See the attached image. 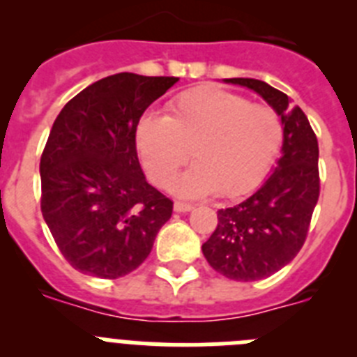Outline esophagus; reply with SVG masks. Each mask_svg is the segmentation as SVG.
Returning a JSON list of instances; mask_svg holds the SVG:
<instances>
[{"label":"esophagus","mask_w":357,"mask_h":357,"mask_svg":"<svg viewBox=\"0 0 357 357\" xmlns=\"http://www.w3.org/2000/svg\"><path fill=\"white\" fill-rule=\"evenodd\" d=\"M173 209H175L176 213H189V211L193 209V206H191V204H185V202H175Z\"/></svg>","instance_id":"34e87169"}]
</instances>
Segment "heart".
I'll use <instances>...</instances> for the list:
<instances>
[{
  "mask_svg": "<svg viewBox=\"0 0 357 357\" xmlns=\"http://www.w3.org/2000/svg\"><path fill=\"white\" fill-rule=\"evenodd\" d=\"M284 143V127L272 107L216 87L182 93L168 116L148 112L135 132L144 172L160 188L193 157L195 166L173 182L182 197L214 193L238 198L263 182Z\"/></svg>",
  "mask_w": 357,
  "mask_h": 357,
  "instance_id": "b5f03b06",
  "label": "heart"
}]
</instances>
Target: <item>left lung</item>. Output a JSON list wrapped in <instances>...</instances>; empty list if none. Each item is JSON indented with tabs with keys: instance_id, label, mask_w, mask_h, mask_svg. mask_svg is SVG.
Instances as JSON below:
<instances>
[{
	"instance_id": "obj_1",
	"label": "left lung",
	"mask_w": 357,
	"mask_h": 357,
	"mask_svg": "<svg viewBox=\"0 0 357 357\" xmlns=\"http://www.w3.org/2000/svg\"><path fill=\"white\" fill-rule=\"evenodd\" d=\"M248 87L280 116L284 127L277 168L252 197L218 211V227L202 245L207 263L232 280L270 277L293 261L307 236L320 195L318 141L301 107L255 78H225Z\"/></svg>"
}]
</instances>
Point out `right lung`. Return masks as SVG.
I'll use <instances>...</instances> for the list:
<instances>
[{"label": "right lung", "mask_w": 357, "mask_h": 357, "mask_svg": "<svg viewBox=\"0 0 357 357\" xmlns=\"http://www.w3.org/2000/svg\"><path fill=\"white\" fill-rule=\"evenodd\" d=\"M176 82L118 73L85 87L53 123L40 157V211L66 261L85 275L134 272L172 218L173 202L144 178L135 130Z\"/></svg>", "instance_id": "add662e5"}]
</instances>
